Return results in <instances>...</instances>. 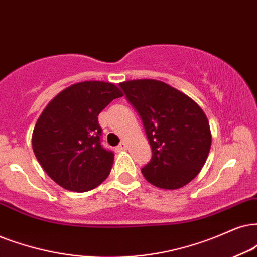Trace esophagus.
<instances>
[{"instance_id": "esophagus-1", "label": "esophagus", "mask_w": 257, "mask_h": 257, "mask_svg": "<svg viewBox=\"0 0 257 257\" xmlns=\"http://www.w3.org/2000/svg\"><path fill=\"white\" fill-rule=\"evenodd\" d=\"M126 148H128V144H126V142H122L121 145L117 146V148L116 149H117L118 152H121V151H125Z\"/></svg>"}]
</instances>
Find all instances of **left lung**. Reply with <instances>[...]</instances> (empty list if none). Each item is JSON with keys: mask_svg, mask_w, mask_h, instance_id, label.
I'll list each match as a JSON object with an SVG mask.
<instances>
[{"mask_svg": "<svg viewBox=\"0 0 257 257\" xmlns=\"http://www.w3.org/2000/svg\"><path fill=\"white\" fill-rule=\"evenodd\" d=\"M144 122L152 159L141 172L148 183L177 190L199 173L211 148V129L205 112L194 100L155 79L119 83Z\"/></svg>", "mask_w": 257, "mask_h": 257, "instance_id": "1", "label": "left lung"}]
</instances>
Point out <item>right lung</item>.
I'll use <instances>...</instances> for the list:
<instances>
[{"label": "right lung", "mask_w": 257, "mask_h": 257, "mask_svg": "<svg viewBox=\"0 0 257 257\" xmlns=\"http://www.w3.org/2000/svg\"><path fill=\"white\" fill-rule=\"evenodd\" d=\"M122 96L112 83H76L58 93L39 116L32 147L39 164L59 186L86 192L108 178L113 153L100 146L98 115Z\"/></svg>", "instance_id": "1"}]
</instances>
